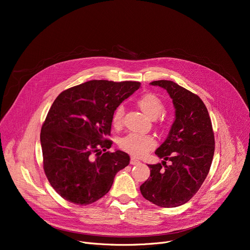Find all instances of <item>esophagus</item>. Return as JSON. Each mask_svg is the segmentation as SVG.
Returning a JSON list of instances; mask_svg holds the SVG:
<instances>
[{"label":"esophagus","instance_id":"34e87169","mask_svg":"<svg viewBox=\"0 0 250 250\" xmlns=\"http://www.w3.org/2000/svg\"><path fill=\"white\" fill-rule=\"evenodd\" d=\"M130 164L132 165H138V164H140L141 162L138 160V159H136L135 157H132V158H130V162H129Z\"/></svg>","mask_w":250,"mask_h":250}]
</instances>
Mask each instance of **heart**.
Wrapping results in <instances>:
<instances>
[{
  "instance_id": "1",
  "label": "heart",
  "mask_w": 250,
  "mask_h": 250,
  "mask_svg": "<svg viewBox=\"0 0 250 250\" xmlns=\"http://www.w3.org/2000/svg\"><path fill=\"white\" fill-rule=\"evenodd\" d=\"M137 104L141 110L150 118H156L157 116H159L164 109V104L162 100L152 93H147L141 96L138 99ZM124 113L125 109L122 105H120L112 115V123L115 126L122 125ZM154 145V139L148 135L128 134L120 141V147L124 151L134 156L144 155L151 148H153Z\"/></svg>"
}]
</instances>
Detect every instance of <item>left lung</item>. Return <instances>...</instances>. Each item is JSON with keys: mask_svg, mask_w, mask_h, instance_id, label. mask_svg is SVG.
Returning a JSON list of instances; mask_svg holds the SVG:
<instances>
[{"mask_svg": "<svg viewBox=\"0 0 250 250\" xmlns=\"http://www.w3.org/2000/svg\"><path fill=\"white\" fill-rule=\"evenodd\" d=\"M150 84L167 91L175 118L166 140L155 152L163 161L148 165L150 177L140 190L156 206L175 208L188 203L198 192L208 173L215 152L212 123L198 95L172 81ZM166 161H170L169 166Z\"/></svg>", "mask_w": 250, "mask_h": 250, "instance_id": "1", "label": "left lung"}]
</instances>
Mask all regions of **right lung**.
<instances>
[{"mask_svg": "<svg viewBox=\"0 0 250 250\" xmlns=\"http://www.w3.org/2000/svg\"><path fill=\"white\" fill-rule=\"evenodd\" d=\"M141 83L92 80L62 91L42 127L43 169L50 186L73 204L86 206L106 194L129 156L115 150L112 115ZM103 150L104 153H102Z\"/></svg>", "mask_w": 250, "mask_h": 250, "instance_id": "obj_1", "label": "right lung"}]
</instances>
